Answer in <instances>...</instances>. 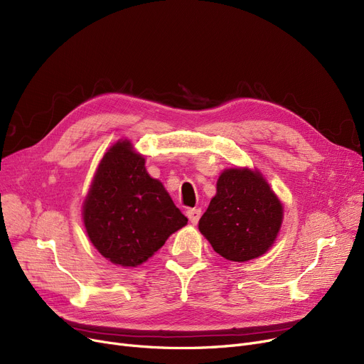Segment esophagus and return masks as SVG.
I'll return each instance as SVG.
<instances>
[{"label":"esophagus","mask_w":364,"mask_h":364,"mask_svg":"<svg viewBox=\"0 0 364 364\" xmlns=\"http://www.w3.org/2000/svg\"><path fill=\"white\" fill-rule=\"evenodd\" d=\"M186 214H187L190 223H192V224H198V221H199V218H200V215H202V211H200L199 208H192V209H187Z\"/></svg>","instance_id":"34e87169"}]
</instances>
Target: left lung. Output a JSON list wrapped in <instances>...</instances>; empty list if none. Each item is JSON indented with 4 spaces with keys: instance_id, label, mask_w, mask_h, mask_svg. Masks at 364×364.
Instances as JSON below:
<instances>
[{
    "instance_id": "8db88e82",
    "label": "left lung",
    "mask_w": 364,
    "mask_h": 364,
    "mask_svg": "<svg viewBox=\"0 0 364 364\" xmlns=\"http://www.w3.org/2000/svg\"><path fill=\"white\" fill-rule=\"evenodd\" d=\"M282 220V202L259 172L230 168L220 176L199 230L223 258L245 262L270 250Z\"/></svg>"
}]
</instances>
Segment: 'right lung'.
<instances>
[{
	"label": "right lung",
	"mask_w": 364,
	"mask_h": 364,
	"mask_svg": "<svg viewBox=\"0 0 364 364\" xmlns=\"http://www.w3.org/2000/svg\"><path fill=\"white\" fill-rule=\"evenodd\" d=\"M82 217L95 250L122 267L143 264L187 224L162 183L147 174L144 158L128 140L105 153Z\"/></svg>",
	"instance_id": "obj_1"
}]
</instances>
